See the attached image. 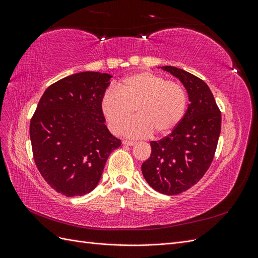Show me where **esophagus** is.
Returning a JSON list of instances; mask_svg holds the SVG:
<instances>
[{
    "label": "esophagus",
    "mask_w": 258,
    "mask_h": 258,
    "mask_svg": "<svg viewBox=\"0 0 258 258\" xmlns=\"http://www.w3.org/2000/svg\"><path fill=\"white\" fill-rule=\"evenodd\" d=\"M122 144L126 145V146H134L136 145V142H132V141H126V140H123Z\"/></svg>",
    "instance_id": "esophagus-1"
}]
</instances>
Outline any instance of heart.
Instances as JSON below:
<instances>
[{
	"label": "heart",
	"mask_w": 258,
	"mask_h": 258,
	"mask_svg": "<svg viewBox=\"0 0 258 258\" xmlns=\"http://www.w3.org/2000/svg\"><path fill=\"white\" fill-rule=\"evenodd\" d=\"M187 103L181 84L152 72H138L122 80L117 88L105 90L100 108L113 134H119L135 109L137 118L123 127L122 134L140 139L154 132L159 137L171 134L184 118Z\"/></svg>",
	"instance_id": "heart-1"
}]
</instances>
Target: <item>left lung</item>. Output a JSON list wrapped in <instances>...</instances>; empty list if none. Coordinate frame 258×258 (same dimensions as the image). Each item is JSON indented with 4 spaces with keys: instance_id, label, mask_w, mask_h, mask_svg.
I'll list each match as a JSON object with an SVG mask.
<instances>
[{
    "instance_id": "left-lung-1",
    "label": "left lung",
    "mask_w": 258,
    "mask_h": 258,
    "mask_svg": "<svg viewBox=\"0 0 258 258\" xmlns=\"http://www.w3.org/2000/svg\"><path fill=\"white\" fill-rule=\"evenodd\" d=\"M161 69L181 81L189 104L168 137L151 142L152 154L141 169L152 188L171 196L189 189L207 172L220 138L222 116L204 81L175 67Z\"/></svg>"
}]
</instances>
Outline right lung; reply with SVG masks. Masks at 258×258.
<instances>
[{
	"mask_svg": "<svg viewBox=\"0 0 258 258\" xmlns=\"http://www.w3.org/2000/svg\"><path fill=\"white\" fill-rule=\"evenodd\" d=\"M111 74L80 72L45 90L30 122L34 161L52 188L67 197L96 188L110 154L121 145L108 131L100 101Z\"/></svg>",
	"mask_w": 258,
	"mask_h": 258,
	"instance_id": "right-lung-1",
	"label": "right lung"
}]
</instances>
